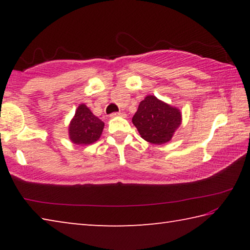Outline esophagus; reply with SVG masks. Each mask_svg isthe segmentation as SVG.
I'll return each instance as SVG.
<instances>
[{
    "mask_svg": "<svg viewBox=\"0 0 250 250\" xmlns=\"http://www.w3.org/2000/svg\"><path fill=\"white\" fill-rule=\"evenodd\" d=\"M125 112H112L111 115H110V117L111 118H115V117H125Z\"/></svg>",
    "mask_w": 250,
    "mask_h": 250,
    "instance_id": "34e87169",
    "label": "esophagus"
}]
</instances>
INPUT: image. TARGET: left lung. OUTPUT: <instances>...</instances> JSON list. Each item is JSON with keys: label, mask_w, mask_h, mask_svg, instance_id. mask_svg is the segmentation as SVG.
I'll list each match as a JSON object with an SVG mask.
<instances>
[{"label": "left lung", "mask_w": 250, "mask_h": 250, "mask_svg": "<svg viewBox=\"0 0 250 250\" xmlns=\"http://www.w3.org/2000/svg\"><path fill=\"white\" fill-rule=\"evenodd\" d=\"M132 122L146 141L163 145L170 141L181 125V112L154 96H146L139 104Z\"/></svg>", "instance_id": "left-lung-1"}]
</instances>
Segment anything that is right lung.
I'll return each mask as SVG.
<instances>
[{
  "mask_svg": "<svg viewBox=\"0 0 250 250\" xmlns=\"http://www.w3.org/2000/svg\"><path fill=\"white\" fill-rule=\"evenodd\" d=\"M104 124L87 107L80 104L69 125L70 140L76 145L87 146L98 140Z\"/></svg>",
  "mask_w": 250,
  "mask_h": 250,
  "instance_id": "right-lung-1",
  "label": "right lung"
}]
</instances>
